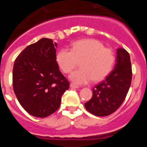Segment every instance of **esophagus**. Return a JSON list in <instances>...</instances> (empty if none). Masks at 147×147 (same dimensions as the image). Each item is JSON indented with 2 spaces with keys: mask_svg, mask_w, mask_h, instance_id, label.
Segmentation results:
<instances>
[{
  "mask_svg": "<svg viewBox=\"0 0 147 147\" xmlns=\"http://www.w3.org/2000/svg\"><path fill=\"white\" fill-rule=\"evenodd\" d=\"M70 87H72V88H78L79 86L76 85V84H74V83H70Z\"/></svg>",
  "mask_w": 147,
  "mask_h": 147,
  "instance_id": "esophagus-1",
  "label": "esophagus"
}]
</instances>
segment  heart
<instances>
[{"mask_svg": "<svg viewBox=\"0 0 147 147\" xmlns=\"http://www.w3.org/2000/svg\"><path fill=\"white\" fill-rule=\"evenodd\" d=\"M56 60L65 73L72 72L79 62L80 69L69 75L77 84L99 82L105 79L112 71L115 63V55L111 49L105 47L94 39L82 40L75 42L70 50L62 48L56 55Z\"/></svg>", "mask_w": 147, "mask_h": 147, "instance_id": "heart-1", "label": "heart"}]
</instances>
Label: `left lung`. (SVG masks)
<instances>
[{"label":"left lung","instance_id":"1","mask_svg":"<svg viewBox=\"0 0 147 147\" xmlns=\"http://www.w3.org/2000/svg\"><path fill=\"white\" fill-rule=\"evenodd\" d=\"M131 78L129 54L124 49H117L115 68L105 80L92 89V97L84 104L87 110L99 117L114 113L125 100Z\"/></svg>","mask_w":147,"mask_h":147}]
</instances>
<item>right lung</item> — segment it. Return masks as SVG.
Returning a JSON list of instances; mask_svg holds the SVG:
<instances>
[{"mask_svg": "<svg viewBox=\"0 0 147 147\" xmlns=\"http://www.w3.org/2000/svg\"><path fill=\"white\" fill-rule=\"evenodd\" d=\"M57 43L42 38L28 45L16 59L13 87L23 109L36 117H46L60 106L69 82L56 61Z\"/></svg>", "mask_w": 147, "mask_h": 147, "instance_id": "add662e5", "label": "right lung"}]
</instances>
